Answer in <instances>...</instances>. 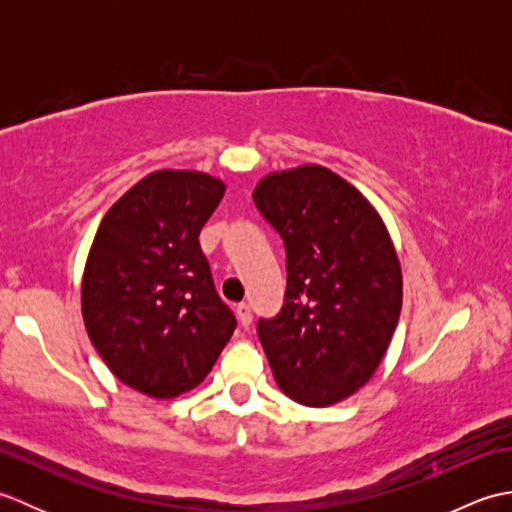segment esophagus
Here are the masks:
<instances>
[{
	"instance_id": "esophagus-1",
	"label": "esophagus",
	"mask_w": 512,
	"mask_h": 512,
	"mask_svg": "<svg viewBox=\"0 0 512 512\" xmlns=\"http://www.w3.org/2000/svg\"><path fill=\"white\" fill-rule=\"evenodd\" d=\"M237 319H239V323L244 325V328H248L250 325V321H253V314H250V306L248 303H237Z\"/></svg>"
}]
</instances>
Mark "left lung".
I'll use <instances>...</instances> for the list:
<instances>
[{
    "instance_id": "obj_1",
    "label": "left lung",
    "mask_w": 512,
    "mask_h": 512,
    "mask_svg": "<svg viewBox=\"0 0 512 512\" xmlns=\"http://www.w3.org/2000/svg\"><path fill=\"white\" fill-rule=\"evenodd\" d=\"M253 200L288 259L284 306L257 323L270 369L299 405H336L374 376L398 325L394 242L372 202L328 167L268 173Z\"/></svg>"
}]
</instances>
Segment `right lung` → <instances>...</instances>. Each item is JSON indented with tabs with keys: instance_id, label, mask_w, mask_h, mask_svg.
Returning a JSON list of instances; mask_svg holds the SVG:
<instances>
[{
	"instance_id": "add662e5",
	"label": "right lung",
	"mask_w": 512,
	"mask_h": 512,
	"mask_svg": "<svg viewBox=\"0 0 512 512\" xmlns=\"http://www.w3.org/2000/svg\"><path fill=\"white\" fill-rule=\"evenodd\" d=\"M226 184L209 173L160 169L105 213L81 284L96 352L140 394L176 398L198 387L233 336L200 231Z\"/></svg>"
}]
</instances>
